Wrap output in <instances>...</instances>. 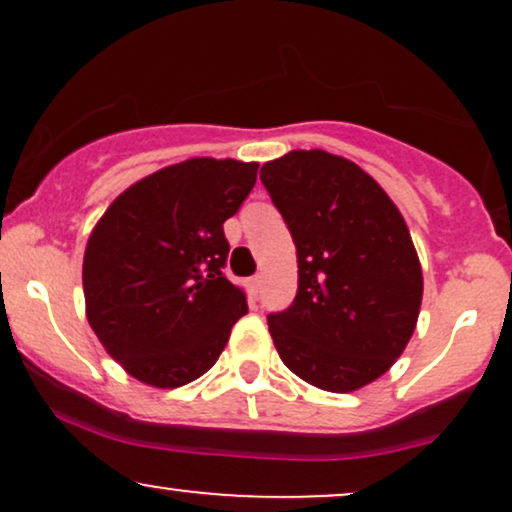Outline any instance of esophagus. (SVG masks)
Listing matches in <instances>:
<instances>
[{
    "mask_svg": "<svg viewBox=\"0 0 512 512\" xmlns=\"http://www.w3.org/2000/svg\"><path fill=\"white\" fill-rule=\"evenodd\" d=\"M248 286H250V293H252V296H257V293H260V286H262V276H260V274L252 276Z\"/></svg>",
    "mask_w": 512,
    "mask_h": 512,
    "instance_id": "obj_1",
    "label": "esophagus"
}]
</instances>
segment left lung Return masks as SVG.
<instances>
[{"instance_id":"1","label":"left lung","mask_w":512,"mask_h":512,"mask_svg":"<svg viewBox=\"0 0 512 512\" xmlns=\"http://www.w3.org/2000/svg\"><path fill=\"white\" fill-rule=\"evenodd\" d=\"M289 226L298 293L267 317L286 368L327 392H354L392 368L419 320L424 276L387 192L349 158L289 151L260 170Z\"/></svg>"}]
</instances>
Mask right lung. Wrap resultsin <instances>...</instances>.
Segmentation results:
<instances>
[{
    "label": "right lung",
    "instance_id": "obj_1",
    "mask_svg": "<svg viewBox=\"0 0 512 512\" xmlns=\"http://www.w3.org/2000/svg\"><path fill=\"white\" fill-rule=\"evenodd\" d=\"M257 163L190 158L146 175L110 204L84 252L91 330L132 378L180 387L219 361L245 293L221 272L223 221L257 180Z\"/></svg>",
    "mask_w": 512,
    "mask_h": 512
}]
</instances>
